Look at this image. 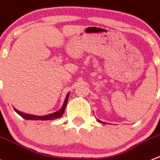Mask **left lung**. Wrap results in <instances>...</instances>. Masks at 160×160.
Returning a JSON list of instances; mask_svg holds the SVG:
<instances>
[{"instance_id":"1","label":"left lung","mask_w":160,"mask_h":160,"mask_svg":"<svg viewBox=\"0 0 160 160\" xmlns=\"http://www.w3.org/2000/svg\"><path fill=\"white\" fill-rule=\"evenodd\" d=\"M98 121H99V122H100V123H102V121H100V120H99V119H98Z\"/></svg>"}]
</instances>
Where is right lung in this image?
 Segmentation results:
<instances>
[{
    "instance_id": "add662e5",
    "label": "right lung",
    "mask_w": 160,
    "mask_h": 160,
    "mask_svg": "<svg viewBox=\"0 0 160 160\" xmlns=\"http://www.w3.org/2000/svg\"><path fill=\"white\" fill-rule=\"evenodd\" d=\"M68 96H69V93H68L67 96L65 98V100L64 102V104H63L62 108L60 109L59 111L56 112H53V113H51L49 115H46V116H35V115H30V114H27V113H24V112H20L17 109L14 108L15 112H17V114H19L21 117H23L24 119H32V120H52V119H56L57 118L61 117V116L64 113V110H65L66 105H67L68 103Z\"/></svg>"
}]
</instances>
